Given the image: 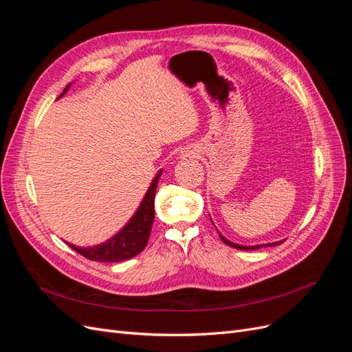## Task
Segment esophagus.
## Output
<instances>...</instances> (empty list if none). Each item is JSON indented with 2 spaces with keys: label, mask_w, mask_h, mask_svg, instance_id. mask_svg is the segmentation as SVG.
I'll list each match as a JSON object with an SVG mask.
<instances>
[{
  "label": "esophagus",
  "mask_w": 352,
  "mask_h": 352,
  "mask_svg": "<svg viewBox=\"0 0 352 352\" xmlns=\"http://www.w3.org/2000/svg\"><path fill=\"white\" fill-rule=\"evenodd\" d=\"M186 157H189V155H186Z\"/></svg>",
  "instance_id": "34e87169"
}]
</instances>
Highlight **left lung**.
<instances>
[{"label":"left lung","instance_id":"8db88e82","mask_svg":"<svg viewBox=\"0 0 352 352\" xmlns=\"http://www.w3.org/2000/svg\"><path fill=\"white\" fill-rule=\"evenodd\" d=\"M219 236H220V239L225 242V243H228L229 247H233V248H236V250H243V251H252V250H258V248H261V247H272V245H279V243H282L283 241H279V242H273V243H263V245H254V247H245V245H238V243H233V242H230V241H228L225 236L221 235V233L219 232Z\"/></svg>","mask_w":352,"mask_h":352}]
</instances>
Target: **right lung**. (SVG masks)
I'll return each mask as SVG.
<instances>
[{
  "mask_svg": "<svg viewBox=\"0 0 352 352\" xmlns=\"http://www.w3.org/2000/svg\"><path fill=\"white\" fill-rule=\"evenodd\" d=\"M70 85H67L66 89L63 91L58 98L67 92ZM162 176V170L157 173L154 180L148 188L144 199L141 201L140 207L135 211L132 219L126 223L124 228H122L116 233L113 238L105 241L100 245H94V247H76L67 242L69 247H72L78 254L83 255L85 258L92 261H101V263H119L133 258L135 255L140 254L148 243L150 238L153 221H154V199H155V189L158 185V179Z\"/></svg>",
  "mask_w": 352,
  "mask_h": 352,
  "instance_id": "1",
  "label": "right lung"
}]
</instances>
